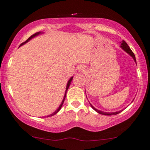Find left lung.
Returning a JSON list of instances; mask_svg holds the SVG:
<instances>
[{"instance_id": "left-lung-1", "label": "left lung", "mask_w": 150, "mask_h": 150, "mask_svg": "<svg viewBox=\"0 0 150 150\" xmlns=\"http://www.w3.org/2000/svg\"><path fill=\"white\" fill-rule=\"evenodd\" d=\"M121 48L124 50V51H126L128 54H130V55L133 57V59L135 60L136 62H137V61H136V57H135V55H134V52L131 51V49L130 48V47L128 46V44H127L126 42H125V40H122V41L121 42ZM91 106L92 108H93L95 111L97 112L98 113H99V114H102V115H117L121 112V111H119V112H102V111H100V110H96V109L94 108V107H93L91 104Z\"/></svg>"}]
</instances>
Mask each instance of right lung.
Listing matches in <instances>:
<instances>
[{"instance_id":"1","label":"right lung","mask_w":150,"mask_h":150,"mask_svg":"<svg viewBox=\"0 0 150 150\" xmlns=\"http://www.w3.org/2000/svg\"><path fill=\"white\" fill-rule=\"evenodd\" d=\"M40 33H35V34L32 35L30 36V38H29L28 39V40H26V41L23 42V43H22V44L20 45V46H22V45L25 44V43H27V42L29 41V40H30V39H31V38H33V37H35V36L38 35V34H40ZM72 78H70V79L69 80V81H68V83H67V88H66V91H65V95H64V99H63L62 102V104H61V105H60V106H59V108L57 109V111H55V112H54V113H52V114H51V115H48V116H47V117H51V116H53V115H56V114H57V113L59 111V110H60V109L62 108V106L63 103H64V99H65V97H66V93H67V89L69 88V85H70V83H71V81H72Z\"/></svg>"}]
</instances>
